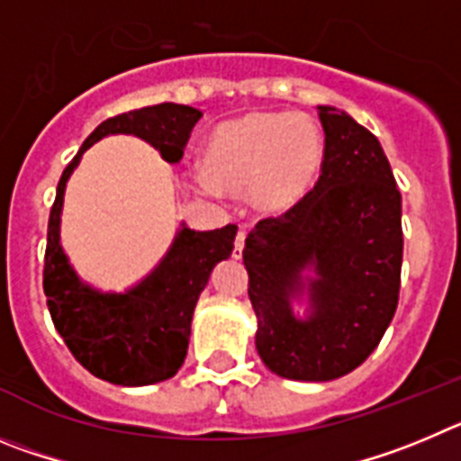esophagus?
Listing matches in <instances>:
<instances>
[{
	"label": "esophagus",
	"instance_id": "esophagus-1",
	"mask_svg": "<svg viewBox=\"0 0 461 461\" xmlns=\"http://www.w3.org/2000/svg\"><path fill=\"white\" fill-rule=\"evenodd\" d=\"M243 248H246V231H239L234 239V250H231V257H234V259H240V257H243Z\"/></svg>",
	"mask_w": 461,
	"mask_h": 461
}]
</instances>
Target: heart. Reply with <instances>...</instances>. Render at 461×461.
Instances as JSON below:
<instances>
[{"label": "heart", "instance_id": "heart-1", "mask_svg": "<svg viewBox=\"0 0 461 461\" xmlns=\"http://www.w3.org/2000/svg\"><path fill=\"white\" fill-rule=\"evenodd\" d=\"M326 140L310 117L294 112H248L218 123L204 142L206 190H243L252 206L282 213L317 185Z\"/></svg>", "mask_w": 461, "mask_h": 461}]
</instances>
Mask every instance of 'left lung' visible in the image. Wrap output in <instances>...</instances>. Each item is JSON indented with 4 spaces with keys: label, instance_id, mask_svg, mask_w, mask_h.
Instances as JSON below:
<instances>
[{
    "label": "left lung",
    "instance_id": "8db88e82",
    "mask_svg": "<svg viewBox=\"0 0 461 461\" xmlns=\"http://www.w3.org/2000/svg\"><path fill=\"white\" fill-rule=\"evenodd\" d=\"M326 160L296 206L250 230L243 264L268 370L294 381L349 375L376 349L397 310L402 194L379 140L342 110L319 105ZM312 266L311 310H291Z\"/></svg>",
    "mask_w": 461,
    "mask_h": 461
}]
</instances>
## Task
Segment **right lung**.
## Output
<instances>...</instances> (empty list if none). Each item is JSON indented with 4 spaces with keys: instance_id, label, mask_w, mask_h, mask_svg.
I'll return each mask as SVG.
<instances>
[{
    "instance_id": "obj_1",
    "label": "right lung",
    "mask_w": 461,
    "mask_h": 461,
    "mask_svg": "<svg viewBox=\"0 0 461 461\" xmlns=\"http://www.w3.org/2000/svg\"><path fill=\"white\" fill-rule=\"evenodd\" d=\"M202 112L190 105L160 103L103 122L66 165L48 222L43 292L50 317L70 354L91 375L117 385H149L179 372L188 354L190 321L202 289L218 261L234 250L236 225L194 231L181 227L167 255L140 285L123 294L98 292L77 277L61 250L59 222L66 181L82 153L105 135H138L179 163L190 131Z\"/></svg>"
}]
</instances>
